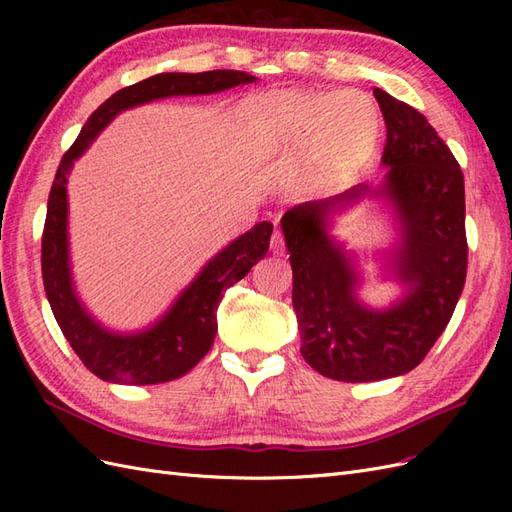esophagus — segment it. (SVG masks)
Wrapping results in <instances>:
<instances>
[{"label":"esophagus","mask_w":512,"mask_h":512,"mask_svg":"<svg viewBox=\"0 0 512 512\" xmlns=\"http://www.w3.org/2000/svg\"><path fill=\"white\" fill-rule=\"evenodd\" d=\"M271 252H273V254H277V256H284V252H286V247H284V237H282V232H280V230H275V232H273V237H271Z\"/></svg>","instance_id":"obj_1"}]
</instances>
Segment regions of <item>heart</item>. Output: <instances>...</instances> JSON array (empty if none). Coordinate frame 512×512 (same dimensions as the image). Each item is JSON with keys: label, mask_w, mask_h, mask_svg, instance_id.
Listing matches in <instances>:
<instances>
[{"label": "heart", "mask_w": 512, "mask_h": 512, "mask_svg": "<svg viewBox=\"0 0 512 512\" xmlns=\"http://www.w3.org/2000/svg\"><path fill=\"white\" fill-rule=\"evenodd\" d=\"M232 134L260 160L299 153L301 177L312 188H331L374 153L380 113L359 91L282 89L245 100L232 115Z\"/></svg>", "instance_id": "1"}]
</instances>
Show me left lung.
I'll use <instances>...</instances> for the list:
<instances>
[{
    "label": "left lung",
    "instance_id": "8db88e82",
    "mask_svg": "<svg viewBox=\"0 0 512 512\" xmlns=\"http://www.w3.org/2000/svg\"><path fill=\"white\" fill-rule=\"evenodd\" d=\"M374 96L386 123L382 181L294 205L280 222L301 354L318 374L342 382L404 376L421 363L451 320L468 269L466 192L455 156L416 108L378 87ZM363 199L389 208L398 230L376 256L381 279L400 286L384 308L360 299L364 253L332 235L338 215Z\"/></svg>",
    "mask_w": 512,
    "mask_h": 512
}]
</instances>
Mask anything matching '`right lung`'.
<instances>
[{
    "label": "right lung",
    "instance_id": "obj_1",
    "mask_svg": "<svg viewBox=\"0 0 512 512\" xmlns=\"http://www.w3.org/2000/svg\"><path fill=\"white\" fill-rule=\"evenodd\" d=\"M256 81V76L237 70L162 72L149 76L141 83L119 89L100 104L61 158L46 207L42 280L61 333L85 367L100 380L143 386L177 380L194 369L211 350L218 333V307L224 290L243 280L256 262L265 258L273 224L258 222L211 256L158 320L136 331H117L91 314L76 290L68 230V177L74 162L123 111L164 98L220 94Z\"/></svg>",
    "mask_w": 512,
    "mask_h": 512
}]
</instances>
